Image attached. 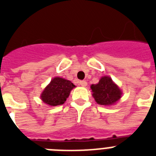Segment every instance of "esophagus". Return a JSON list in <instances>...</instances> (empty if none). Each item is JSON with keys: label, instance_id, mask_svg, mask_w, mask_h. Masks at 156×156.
Segmentation results:
<instances>
[{"label": "esophagus", "instance_id": "obj_1", "mask_svg": "<svg viewBox=\"0 0 156 156\" xmlns=\"http://www.w3.org/2000/svg\"><path fill=\"white\" fill-rule=\"evenodd\" d=\"M79 84H80L82 87H86V86L87 85V82L84 80H82V81H79Z\"/></svg>", "mask_w": 156, "mask_h": 156}]
</instances>
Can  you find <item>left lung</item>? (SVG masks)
<instances>
[{
	"instance_id": "1",
	"label": "left lung",
	"mask_w": 156,
	"mask_h": 156,
	"mask_svg": "<svg viewBox=\"0 0 156 156\" xmlns=\"http://www.w3.org/2000/svg\"><path fill=\"white\" fill-rule=\"evenodd\" d=\"M95 100L100 105H112L120 100L121 90L109 77H102L97 84L90 87Z\"/></svg>"
}]
</instances>
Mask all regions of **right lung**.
<instances>
[{
  "label": "right lung",
  "instance_id": "1",
  "mask_svg": "<svg viewBox=\"0 0 156 156\" xmlns=\"http://www.w3.org/2000/svg\"><path fill=\"white\" fill-rule=\"evenodd\" d=\"M75 86L70 81L54 78L41 94V100L50 106H57L66 102L71 90Z\"/></svg>",
  "mask_w": 156,
  "mask_h": 156
}]
</instances>
